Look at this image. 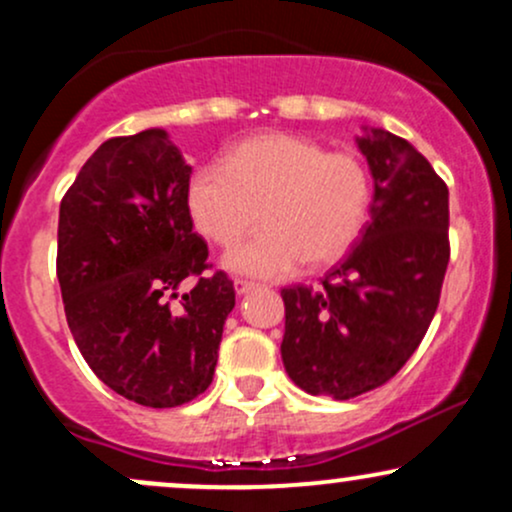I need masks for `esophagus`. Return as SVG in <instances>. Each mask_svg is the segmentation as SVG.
I'll return each instance as SVG.
<instances>
[{
	"label": "esophagus",
	"instance_id": "obj_1",
	"mask_svg": "<svg viewBox=\"0 0 512 512\" xmlns=\"http://www.w3.org/2000/svg\"><path fill=\"white\" fill-rule=\"evenodd\" d=\"M233 289H236V293H238V296H245V293L255 291V289H257V284H255V281H245V279H236V281H233Z\"/></svg>",
	"mask_w": 512,
	"mask_h": 512
}]
</instances>
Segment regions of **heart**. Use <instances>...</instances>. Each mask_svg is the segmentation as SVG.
<instances>
[{
    "label": "heart",
    "instance_id": "heart-1",
    "mask_svg": "<svg viewBox=\"0 0 512 512\" xmlns=\"http://www.w3.org/2000/svg\"><path fill=\"white\" fill-rule=\"evenodd\" d=\"M368 204L366 168L354 156L325 154L320 144L284 132L245 139L223 166L197 168L187 187L192 221L221 248H233L264 221L226 255L231 272L257 279L339 260L361 236Z\"/></svg>",
    "mask_w": 512,
    "mask_h": 512
}]
</instances>
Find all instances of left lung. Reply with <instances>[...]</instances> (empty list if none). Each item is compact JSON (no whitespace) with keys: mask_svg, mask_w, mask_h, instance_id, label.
<instances>
[{"mask_svg":"<svg viewBox=\"0 0 512 512\" xmlns=\"http://www.w3.org/2000/svg\"><path fill=\"white\" fill-rule=\"evenodd\" d=\"M356 146L373 175L370 221L322 289L281 291V358L308 395L351 399L385 385L436 315L448 245V187L407 139L363 127Z\"/></svg>","mask_w":512,"mask_h":512,"instance_id":"obj_1","label":"left lung"}]
</instances>
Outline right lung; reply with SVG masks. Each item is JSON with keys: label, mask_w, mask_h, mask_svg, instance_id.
I'll use <instances>...</instances> for the list:
<instances>
[{"label": "right lung", "mask_w": 512, "mask_h": 512, "mask_svg": "<svg viewBox=\"0 0 512 512\" xmlns=\"http://www.w3.org/2000/svg\"><path fill=\"white\" fill-rule=\"evenodd\" d=\"M190 175L166 129L151 127L98 146L60 204L57 279L74 342L110 390L154 409L211 385L236 305L226 274H204Z\"/></svg>", "instance_id": "right-lung-1"}]
</instances>
